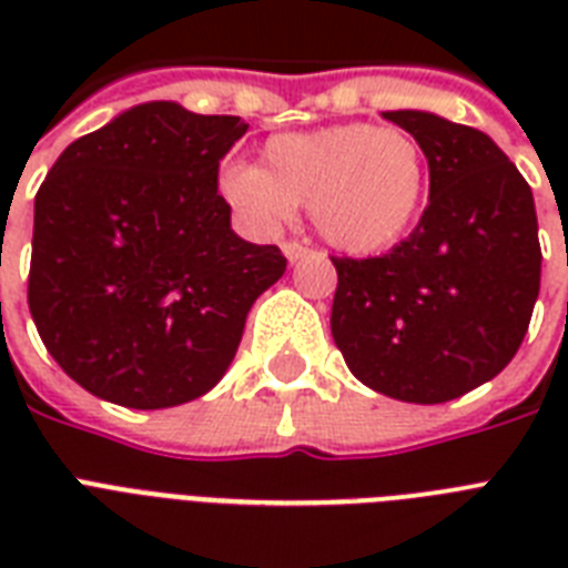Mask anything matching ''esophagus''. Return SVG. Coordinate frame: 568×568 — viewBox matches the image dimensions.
Returning a JSON list of instances; mask_svg holds the SVG:
<instances>
[{"label": "esophagus", "mask_w": 568, "mask_h": 568, "mask_svg": "<svg viewBox=\"0 0 568 568\" xmlns=\"http://www.w3.org/2000/svg\"><path fill=\"white\" fill-rule=\"evenodd\" d=\"M283 253L288 262H301V258H306L312 253L303 241H283Z\"/></svg>", "instance_id": "obj_1"}]
</instances>
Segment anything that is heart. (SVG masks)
Wrapping results in <instances>:
<instances>
[{
	"label": "heart",
	"mask_w": 568,
	"mask_h": 568,
	"mask_svg": "<svg viewBox=\"0 0 568 568\" xmlns=\"http://www.w3.org/2000/svg\"><path fill=\"white\" fill-rule=\"evenodd\" d=\"M223 191L253 221L276 226L294 205H310L329 247L372 256L404 239L422 212L427 164L400 129L338 123L267 138L262 168L235 164Z\"/></svg>",
	"instance_id": "b5f03b06"
}]
</instances>
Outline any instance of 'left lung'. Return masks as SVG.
<instances>
[{"label": "left lung", "instance_id": "obj_1", "mask_svg": "<svg viewBox=\"0 0 568 568\" xmlns=\"http://www.w3.org/2000/svg\"><path fill=\"white\" fill-rule=\"evenodd\" d=\"M418 141L430 203L383 256L338 258L329 329L379 395L445 404L507 368L539 297L534 194L480 129L430 111H383Z\"/></svg>", "mask_w": 568, "mask_h": 568}]
</instances>
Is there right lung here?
I'll return each mask as SVG.
<instances>
[{
    "label": "right lung",
    "mask_w": 568,
    "mask_h": 568,
    "mask_svg": "<svg viewBox=\"0 0 568 568\" xmlns=\"http://www.w3.org/2000/svg\"><path fill=\"white\" fill-rule=\"evenodd\" d=\"M247 123L144 102L58 155L34 196L29 310L67 377L164 409L217 386L250 306L285 274L230 226L217 168Z\"/></svg>",
    "instance_id": "right-lung-1"
}]
</instances>
